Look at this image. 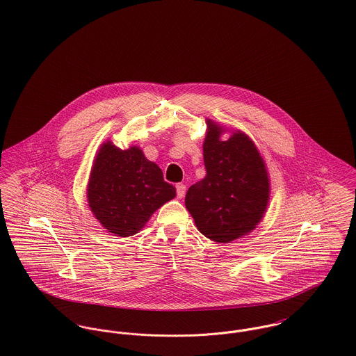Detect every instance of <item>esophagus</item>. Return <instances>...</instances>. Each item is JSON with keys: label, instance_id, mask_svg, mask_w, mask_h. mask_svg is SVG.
I'll use <instances>...</instances> for the list:
<instances>
[{"label": "esophagus", "instance_id": "obj_1", "mask_svg": "<svg viewBox=\"0 0 356 356\" xmlns=\"http://www.w3.org/2000/svg\"><path fill=\"white\" fill-rule=\"evenodd\" d=\"M186 190H187V187L184 184H177L176 186V191H177V197L179 199H181V197L186 195Z\"/></svg>", "mask_w": 356, "mask_h": 356}]
</instances>
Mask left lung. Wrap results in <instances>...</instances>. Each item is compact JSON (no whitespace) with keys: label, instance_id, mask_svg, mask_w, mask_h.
Here are the masks:
<instances>
[{"label":"left lung","instance_id":"8db88e82","mask_svg":"<svg viewBox=\"0 0 356 356\" xmlns=\"http://www.w3.org/2000/svg\"><path fill=\"white\" fill-rule=\"evenodd\" d=\"M203 161L206 176L186 194V207L197 231L217 243L248 235L262 221L270 197L266 163L252 139L206 119Z\"/></svg>","mask_w":356,"mask_h":356}]
</instances>
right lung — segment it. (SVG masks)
Segmentation results:
<instances>
[{"label":"right lung","mask_w":356,"mask_h":356,"mask_svg":"<svg viewBox=\"0 0 356 356\" xmlns=\"http://www.w3.org/2000/svg\"><path fill=\"white\" fill-rule=\"evenodd\" d=\"M176 197L159 165L138 146L121 150L106 140L98 149L87 183V202L99 224L115 236L138 234L162 204Z\"/></svg>","instance_id":"obj_1"}]
</instances>
